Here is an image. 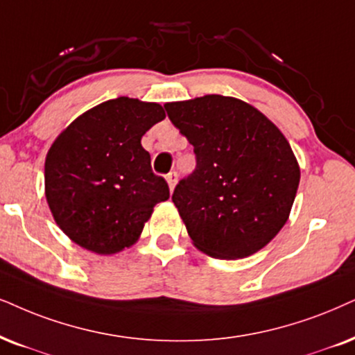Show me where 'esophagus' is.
<instances>
[{
	"label": "esophagus",
	"mask_w": 355,
	"mask_h": 355,
	"mask_svg": "<svg viewBox=\"0 0 355 355\" xmlns=\"http://www.w3.org/2000/svg\"><path fill=\"white\" fill-rule=\"evenodd\" d=\"M177 180H178V173H177V172H170V173L167 175V183H168L170 191H173L175 185H177Z\"/></svg>",
	"instance_id": "esophagus-1"
}]
</instances>
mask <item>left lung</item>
Listing matches in <instances>:
<instances>
[{
  "label": "left lung",
  "mask_w": 355,
  "mask_h": 355,
  "mask_svg": "<svg viewBox=\"0 0 355 355\" xmlns=\"http://www.w3.org/2000/svg\"><path fill=\"white\" fill-rule=\"evenodd\" d=\"M188 139L196 168L172 201L193 245L214 259H244L278 234L290 216L300 165L280 129L232 96L165 103Z\"/></svg>",
  "instance_id": "obj_1"
}]
</instances>
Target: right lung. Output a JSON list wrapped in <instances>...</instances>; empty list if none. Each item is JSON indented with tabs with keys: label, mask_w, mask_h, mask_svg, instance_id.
Segmentation results:
<instances>
[{
	"label": "right lung",
	"mask_w": 355,
	"mask_h": 355,
	"mask_svg": "<svg viewBox=\"0 0 355 355\" xmlns=\"http://www.w3.org/2000/svg\"><path fill=\"white\" fill-rule=\"evenodd\" d=\"M165 118L159 103L119 96L80 114L46 157V198L57 226L100 255L136 244L154 206L168 200L141 139Z\"/></svg>",
	"instance_id": "obj_1"
}]
</instances>
